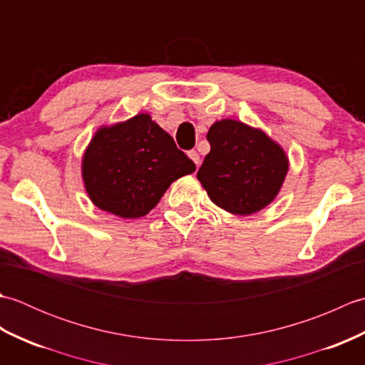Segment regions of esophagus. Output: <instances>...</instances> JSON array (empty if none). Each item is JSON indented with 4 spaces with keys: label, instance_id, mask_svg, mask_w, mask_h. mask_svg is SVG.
<instances>
[{
    "label": "esophagus",
    "instance_id": "obj_1",
    "mask_svg": "<svg viewBox=\"0 0 365 365\" xmlns=\"http://www.w3.org/2000/svg\"><path fill=\"white\" fill-rule=\"evenodd\" d=\"M188 157L192 160V163H195L196 166L200 165V157H199V153H197L196 150H190V152H188Z\"/></svg>",
    "mask_w": 365,
    "mask_h": 365
}]
</instances>
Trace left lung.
Here are the masks:
<instances>
[{"label": "left lung", "mask_w": 365, "mask_h": 365, "mask_svg": "<svg viewBox=\"0 0 365 365\" xmlns=\"http://www.w3.org/2000/svg\"><path fill=\"white\" fill-rule=\"evenodd\" d=\"M210 152L197 180L222 210L247 216L273 202L289 173L284 149L265 131L234 119L216 120L207 133Z\"/></svg>", "instance_id": "1"}]
</instances>
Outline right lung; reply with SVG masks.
Returning a JSON list of instances; mask_svg holds the SVG:
<instances>
[{"label": "right lung", "instance_id": "1", "mask_svg": "<svg viewBox=\"0 0 365 365\" xmlns=\"http://www.w3.org/2000/svg\"><path fill=\"white\" fill-rule=\"evenodd\" d=\"M195 170V163L147 113L100 127L81 161L92 204L127 220L149 213L170 183Z\"/></svg>", "mask_w": 365, "mask_h": 365}]
</instances>
